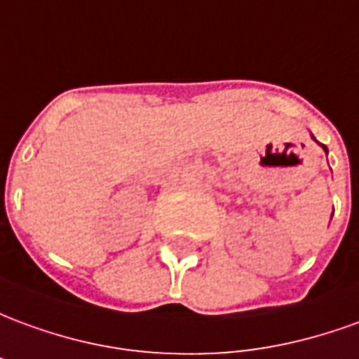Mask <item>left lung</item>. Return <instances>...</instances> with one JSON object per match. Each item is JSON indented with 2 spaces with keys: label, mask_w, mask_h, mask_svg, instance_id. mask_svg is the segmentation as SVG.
<instances>
[{
  "label": "left lung",
  "mask_w": 359,
  "mask_h": 359,
  "mask_svg": "<svg viewBox=\"0 0 359 359\" xmlns=\"http://www.w3.org/2000/svg\"><path fill=\"white\" fill-rule=\"evenodd\" d=\"M311 138H313V142H317V140H316V136H313V134H311ZM317 144H319V142H317ZM319 146H321V148H323L325 154H329V149H327V146H325V144H319Z\"/></svg>",
  "instance_id": "1"
}]
</instances>
